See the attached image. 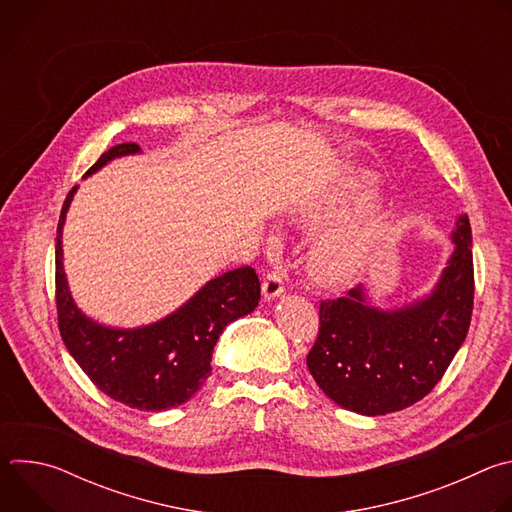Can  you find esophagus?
<instances>
[{"label":"esophagus","mask_w":512,"mask_h":512,"mask_svg":"<svg viewBox=\"0 0 512 512\" xmlns=\"http://www.w3.org/2000/svg\"><path fill=\"white\" fill-rule=\"evenodd\" d=\"M285 289V273L281 269H271L261 285L265 300H277Z\"/></svg>","instance_id":"obj_1"}]
</instances>
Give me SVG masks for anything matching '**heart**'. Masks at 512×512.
Wrapping results in <instances>:
<instances>
[{
  "mask_svg": "<svg viewBox=\"0 0 512 512\" xmlns=\"http://www.w3.org/2000/svg\"><path fill=\"white\" fill-rule=\"evenodd\" d=\"M371 196L369 182L364 180L350 194L352 202H362ZM344 206H334L332 214L342 212ZM385 214H371L358 223L338 229L318 241L312 251L310 269L314 279L324 285L350 283L367 265L371 251L385 231Z\"/></svg>",
  "mask_w": 512,
  "mask_h": 512,
  "instance_id": "heart-1",
  "label": "heart"
}]
</instances>
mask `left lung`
Returning <instances> with one entry per match:
<instances>
[{
    "label": "left lung",
    "instance_id": "obj_1",
    "mask_svg": "<svg viewBox=\"0 0 512 512\" xmlns=\"http://www.w3.org/2000/svg\"><path fill=\"white\" fill-rule=\"evenodd\" d=\"M450 239L454 251L440 279L401 308L373 306L367 285L322 302L308 369L336 405L369 417L387 415L417 403L444 377L472 318L468 214L456 218Z\"/></svg>",
    "mask_w": 512,
    "mask_h": 512
}]
</instances>
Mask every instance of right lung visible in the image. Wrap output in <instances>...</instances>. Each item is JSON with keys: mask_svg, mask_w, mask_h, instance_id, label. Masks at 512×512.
<instances>
[{"mask_svg": "<svg viewBox=\"0 0 512 512\" xmlns=\"http://www.w3.org/2000/svg\"><path fill=\"white\" fill-rule=\"evenodd\" d=\"M141 154L137 143H119L85 174L115 158ZM79 186L66 194L56 231V310L60 336L85 375L111 399L139 411H166L186 403L208 379L210 358L223 330L251 314L261 298L253 267L206 281L166 318L139 328H113L89 318L72 300L64 273L62 229Z\"/></svg>", "mask_w": 512, "mask_h": 512, "instance_id": "add662e5", "label": "right lung"}]
</instances>
